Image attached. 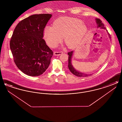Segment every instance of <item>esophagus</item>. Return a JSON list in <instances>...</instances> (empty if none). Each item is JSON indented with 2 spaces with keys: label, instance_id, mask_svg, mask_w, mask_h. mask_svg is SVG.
<instances>
[{
  "label": "esophagus",
  "instance_id": "34e87169",
  "mask_svg": "<svg viewBox=\"0 0 122 122\" xmlns=\"http://www.w3.org/2000/svg\"><path fill=\"white\" fill-rule=\"evenodd\" d=\"M63 52L62 51H60V52H57V51H55L54 52V55H56V56H59L61 54H62Z\"/></svg>",
  "mask_w": 122,
  "mask_h": 122
}]
</instances>
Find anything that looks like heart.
<instances>
[{
  "label": "heart",
  "mask_w": 122,
  "mask_h": 122,
  "mask_svg": "<svg viewBox=\"0 0 122 122\" xmlns=\"http://www.w3.org/2000/svg\"><path fill=\"white\" fill-rule=\"evenodd\" d=\"M87 30L81 20L70 17L61 18L55 20L52 26L47 25L44 30V37L47 44L55 47L64 37L65 44L74 48L81 42Z\"/></svg>",
  "instance_id": "heart-1"
}]
</instances>
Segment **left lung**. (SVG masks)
<instances>
[{"instance_id": "obj_1", "label": "left lung", "mask_w": 122, "mask_h": 122, "mask_svg": "<svg viewBox=\"0 0 122 122\" xmlns=\"http://www.w3.org/2000/svg\"><path fill=\"white\" fill-rule=\"evenodd\" d=\"M96 22L97 23V24L98 25V27H101V28L102 29H105L104 24L103 23L102 21V20L99 19H96ZM109 34V36H110V34ZM73 53V51H72L71 52H68V54L69 55V59H68V68L69 69L70 72L74 74V75L77 76L78 77H87L89 76H91L92 74H85V73H82L80 72H79L78 71L76 70L73 67V65H72L71 64V58H72V54Z\"/></svg>"}]
</instances>
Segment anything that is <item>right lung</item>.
<instances>
[{
  "label": "right lung",
  "instance_id": "obj_1",
  "mask_svg": "<svg viewBox=\"0 0 122 122\" xmlns=\"http://www.w3.org/2000/svg\"><path fill=\"white\" fill-rule=\"evenodd\" d=\"M52 16L48 14L30 15L14 29L10 41L14 61L18 68L28 76L42 75L50 64L53 52L42 38Z\"/></svg>",
  "mask_w": 122,
  "mask_h": 122
}]
</instances>
